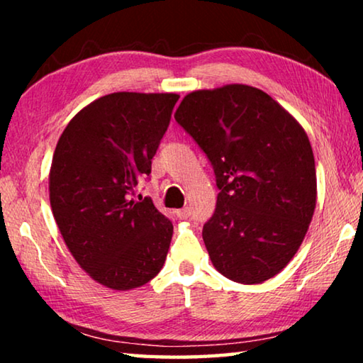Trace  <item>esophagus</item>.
I'll return each mask as SVG.
<instances>
[{"label":"esophagus","instance_id":"34e87169","mask_svg":"<svg viewBox=\"0 0 363 363\" xmlns=\"http://www.w3.org/2000/svg\"><path fill=\"white\" fill-rule=\"evenodd\" d=\"M176 214H177V218H181V219H187V218L190 216V208H189V206H186V208H182V210H177V211H176Z\"/></svg>","mask_w":363,"mask_h":363}]
</instances>
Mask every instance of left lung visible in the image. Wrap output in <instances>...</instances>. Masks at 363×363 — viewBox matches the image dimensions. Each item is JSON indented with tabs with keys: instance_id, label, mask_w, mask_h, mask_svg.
<instances>
[{
	"instance_id": "obj_1",
	"label": "left lung",
	"mask_w": 363,
	"mask_h": 363,
	"mask_svg": "<svg viewBox=\"0 0 363 363\" xmlns=\"http://www.w3.org/2000/svg\"><path fill=\"white\" fill-rule=\"evenodd\" d=\"M174 118L206 153L220 190L203 225L213 266L243 285L272 279L296 255L315 210V162L304 128L248 84L194 91Z\"/></svg>"
}]
</instances>
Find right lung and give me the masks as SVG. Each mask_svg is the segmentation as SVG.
I'll list each match as a JSON object with an SVG mask.
<instances>
[{
	"label": "right lung",
	"mask_w": 363,
	"mask_h": 363,
	"mask_svg": "<svg viewBox=\"0 0 363 363\" xmlns=\"http://www.w3.org/2000/svg\"><path fill=\"white\" fill-rule=\"evenodd\" d=\"M174 93H112L91 102L60 134L49 201L67 248L110 290L143 286L162 270L173 224L145 196L130 194L150 174Z\"/></svg>",
	"instance_id": "add662e5"
}]
</instances>
